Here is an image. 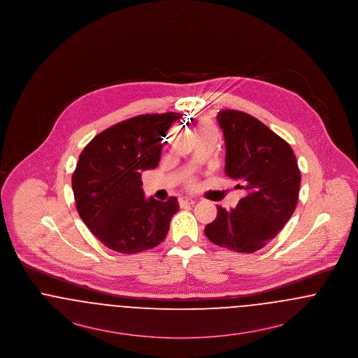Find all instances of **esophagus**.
<instances>
[{
    "label": "esophagus",
    "instance_id": "34e87169",
    "mask_svg": "<svg viewBox=\"0 0 358 358\" xmlns=\"http://www.w3.org/2000/svg\"><path fill=\"white\" fill-rule=\"evenodd\" d=\"M178 204H180L181 208H185L187 205L194 204V200H192V199H189V197H180V199H178Z\"/></svg>",
    "mask_w": 358,
    "mask_h": 358
}]
</instances>
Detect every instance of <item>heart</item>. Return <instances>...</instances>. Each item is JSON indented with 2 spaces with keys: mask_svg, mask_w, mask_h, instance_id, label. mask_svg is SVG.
<instances>
[{
  "mask_svg": "<svg viewBox=\"0 0 358 358\" xmlns=\"http://www.w3.org/2000/svg\"><path fill=\"white\" fill-rule=\"evenodd\" d=\"M199 131L200 133H216V129H215V126H213V123L210 122L209 120H206V118H204V120H200L199 122ZM187 185L189 187H194L196 185V181L193 180V178H189L187 180Z\"/></svg>",
  "mask_w": 358,
  "mask_h": 358,
  "instance_id": "1",
  "label": "heart"
}]
</instances>
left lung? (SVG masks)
<instances>
[{
	"label": "left lung",
	"mask_w": 358,
	"mask_h": 358,
	"mask_svg": "<svg viewBox=\"0 0 358 358\" xmlns=\"http://www.w3.org/2000/svg\"><path fill=\"white\" fill-rule=\"evenodd\" d=\"M225 138V173L245 190L235 209L217 206L205 235L219 247L252 254L271 241L292 216L301 171L289 143L255 117L219 111Z\"/></svg>",
	"instance_id": "1"
}]
</instances>
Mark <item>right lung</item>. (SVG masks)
<instances>
[{
  "label": "right lung",
  "mask_w": 358,
  "mask_h": 358,
  "mask_svg": "<svg viewBox=\"0 0 358 358\" xmlns=\"http://www.w3.org/2000/svg\"><path fill=\"white\" fill-rule=\"evenodd\" d=\"M181 117L164 113L122 120L94 136L79 155L72 174L76 209L110 250L136 254L166 238L178 201L145 200L141 176L157 168L162 139Z\"/></svg>",
  "instance_id": "1"
}]
</instances>
